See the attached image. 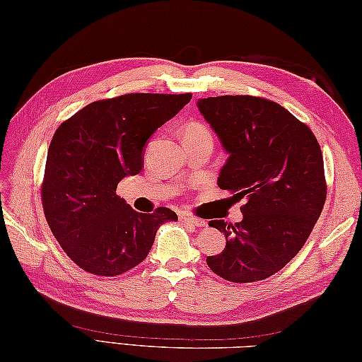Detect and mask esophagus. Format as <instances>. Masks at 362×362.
Returning a JSON list of instances; mask_svg holds the SVG:
<instances>
[{
  "mask_svg": "<svg viewBox=\"0 0 362 362\" xmlns=\"http://www.w3.org/2000/svg\"><path fill=\"white\" fill-rule=\"evenodd\" d=\"M179 219L182 222H185V224H191V226H196V227H205L206 226V222L204 219L191 216V214H180Z\"/></svg>",
  "mask_w": 362,
  "mask_h": 362,
  "instance_id": "obj_1",
  "label": "esophagus"
}]
</instances>
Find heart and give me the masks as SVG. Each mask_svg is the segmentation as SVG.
Masks as SVG:
<instances>
[{
    "mask_svg": "<svg viewBox=\"0 0 362 362\" xmlns=\"http://www.w3.org/2000/svg\"><path fill=\"white\" fill-rule=\"evenodd\" d=\"M183 140H213V135L210 129L202 124V122H188L185 129H183Z\"/></svg>",
    "mask_w": 362,
    "mask_h": 362,
    "instance_id": "heart-1",
    "label": "heart"
}]
</instances>
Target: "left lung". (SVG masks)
I'll list each match as a JSON object with an SVG mask.
<instances>
[{"mask_svg":"<svg viewBox=\"0 0 362 362\" xmlns=\"http://www.w3.org/2000/svg\"><path fill=\"white\" fill-rule=\"evenodd\" d=\"M197 107L228 153L219 188L245 202L241 222L210 221L227 244L206 264L233 283L264 280L297 255L324 209L320 146L308 126L264 98H205Z\"/></svg>","mask_w":362,"mask_h":362,"instance_id":"1","label":"left lung"}]
</instances>
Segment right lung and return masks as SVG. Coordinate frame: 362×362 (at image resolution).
Returning <instances> with one entry per match:
<instances>
[{
	"instance_id": "obj_1",
	"label": "right lung",
	"mask_w": 362,
	"mask_h": 362,
	"mask_svg": "<svg viewBox=\"0 0 362 362\" xmlns=\"http://www.w3.org/2000/svg\"><path fill=\"white\" fill-rule=\"evenodd\" d=\"M191 101V93H129L83 107L54 134L45 177V218L60 247L86 272L121 275L148 257L161 224L177 214L138 213L117 194L143 169L151 135Z\"/></svg>"
}]
</instances>
